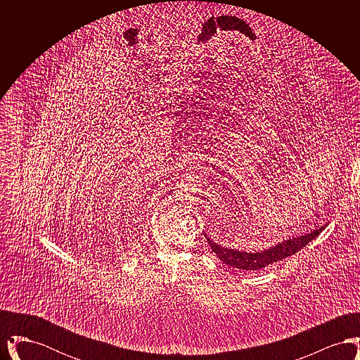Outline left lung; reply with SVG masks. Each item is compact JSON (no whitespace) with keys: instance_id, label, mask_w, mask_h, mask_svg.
<instances>
[{"instance_id":"1","label":"left lung","mask_w":360,"mask_h":360,"mask_svg":"<svg viewBox=\"0 0 360 360\" xmlns=\"http://www.w3.org/2000/svg\"><path fill=\"white\" fill-rule=\"evenodd\" d=\"M326 226H321L310 233H305L302 236H297L294 239L286 240L282 241L279 244H276L275 247H271L269 250L260 251V252H241L238 250H231V248H225L219 244H216L213 240L207 238V243L212 248V251L217 255V257L225 263L226 266H232L240 270H247V271H257L260 270L269 264L276 263L282 259H286L288 257L294 255L295 252L301 251L309 241L316 239L321 231Z\"/></svg>"}]
</instances>
